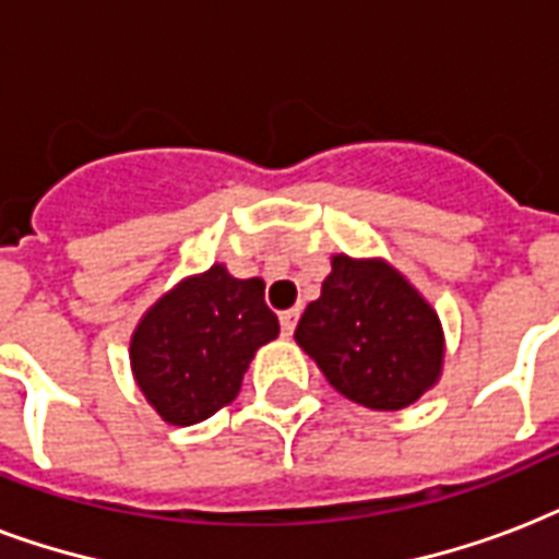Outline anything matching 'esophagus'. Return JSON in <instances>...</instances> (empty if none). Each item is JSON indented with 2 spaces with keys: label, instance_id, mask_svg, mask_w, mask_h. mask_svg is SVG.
Here are the masks:
<instances>
[{
  "label": "esophagus",
  "instance_id": "1",
  "mask_svg": "<svg viewBox=\"0 0 559 559\" xmlns=\"http://www.w3.org/2000/svg\"><path fill=\"white\" fill-rule=\"evenodd\" d=\"M297 318H300V309H288L280 314V326H283V335H294V326H297Z\"/></svg>",
  "mask_w": 559,
  "mask_h": 559
}]
</instances>
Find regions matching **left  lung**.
Listing matches in <instances>:
<instances>
[{"instance_id":"1","label":"left lung","mask_w":559,"mask_h":559,"mask_svg":"<svg viewBox=\"0 0 559 559\" xmlns=\"http://www.w3.org/2000/svg\"><path fill=\"white\" fill-rule=\"evenodd\" d=\"M294 338L335 391L373 411L417 402L443 365L437 311L379 259H332V274L302 311Z\"/></svg>"}]
</instances>
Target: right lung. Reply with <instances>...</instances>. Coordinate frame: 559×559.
Returning a JSON list of instances; mask_svg holds the SVG:
<instances>
[{"mask_svg": "<svg viewBox=\"0 0 559 559\" xmlns=\"http://www.w3.org/2000/svg\"><path fill=\"white\" fill-rule=\"evenodd\" d=\"M276 335L265 283L212 265L142 318L131 341L133 376L166 423L194 426L239 393L253 353Z\"/></svg>", "mask_w": 559, "mask_h": 559, "instance_id": "right-lung-1", "label": "right lung"}]
</instances>
